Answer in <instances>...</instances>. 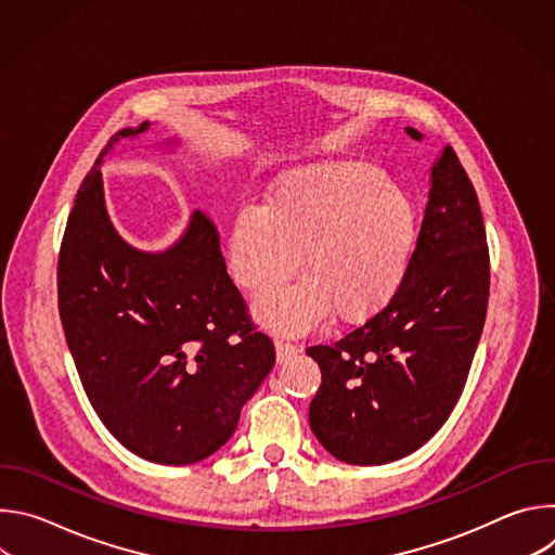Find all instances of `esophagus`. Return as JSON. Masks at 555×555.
Segmentation results:
<instances>
[{
	"instance_id": "34e87169",
	"label": "esophagus",
	"mask_w": 555,
	"mask_h": 555,
	"mask_svg": "<svg viewBox=\"0 0 555 555\" xmlns=\"http://www.w3.org/2000/svg\"><path fill=\"white\" fill-rule=\"evenodd\" d=\"M274 349H276V362H279V364H285L287 360H292V358L298 356V347L292 345V343H285V340H276V343H274Z\"/></svg>"
}]
</instances>
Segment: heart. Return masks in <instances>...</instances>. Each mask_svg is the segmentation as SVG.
I'll use <instances>...</instances> for the list:
<instances>
[{
	"label": "heart",
	"mask_w": 555,
	"mask_h": 555,
	"mask_svg": "<svg viewBox=\"0 0 555 555\" xmlns=\"http://www.w3.org/2000/svg\"><path fill=\"white\" fill-rule=\"evenodd\" d=\"M420 244V210L409 193L366 163H315L287 171L263 208L234 215L225 259L255 296L305 274L257 305L274 332L302 334L334 311L345 325L382 313L409 281Z\"/></svg>",
	"instance_id": "b5f03b06"
}]
</instances>
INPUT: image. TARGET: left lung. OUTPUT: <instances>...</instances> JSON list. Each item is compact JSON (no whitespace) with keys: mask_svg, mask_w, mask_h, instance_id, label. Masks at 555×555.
<instances>
[{"mask_svg":"<svg viewBox=\"0 0 555 555\" xmlns=\"http://www.w3.org/2000/svg\"><path fill=\"white\" fill-rule=\"evenodd\" d=\"M413 140L424 135L406 127ZM490 296L486 225L452 146L430 169L428 204L406 285L382 313L307 356L323 382L311 433L338 461L382 465L422 448L456 406Z\"/></svg>","mask_w":555,"mask_h":555,"instance_id":"8db88e82","label":"left lung"}]
</instances>
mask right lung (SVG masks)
Listing matches in <instances>:
<instances>
[{
	"label": "right lung",
	"instance_id": "1",
	"mask_svg": "<svg viewBox=\"0 0 555 555\" xmlns=\"http://www.w3.org/2000/svg\"><path fill=\"white\" fill-rule=\"evenodd\" d=\"M149 127L114 133L76 193L59 255V313L105 428L146 461L189 465L232 437L276 356L230 281L204 210L163 253L133 248L114 228L101 165Z\"/></svg>",
	"mask_w": 555,
	"mask_h": 555
}]
</instances>
